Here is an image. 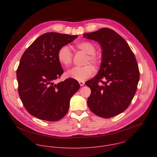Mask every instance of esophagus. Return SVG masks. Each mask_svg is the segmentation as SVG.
Returning <instances> with one entry per match:
<instances>
[{"label":"esophagus","mask_w":157,"mask_h":157,"mask_svg":"<svg viewBox=\"0 0 157 157\" xmlns=\"http://www.w3.org/2000/svg\"><path fill=\"white\" fill-rule=\"evenodd\" d=\"M79 84H80L81 86H82L84 84V82H83V81H79Z\"/></svg>","instance_id":"34e87169"}]
</instances>
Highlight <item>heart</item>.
<instances>
[{
	"mask_svg": "<svg viewBox=\"0 0 157 157\" xmlns=\"http://www.w3.org/2000/svg\"><path fill=\"white\" fill-rule=\"evenodd\" d=\"M75 47L78 50H80L86 53L84 64H87L82 67H75L66 73V76L75 79L79 81H82L90 78L94 73V70L90 64H92L96 68L102 64L101 56L96 52V48L94 44L88 41H81L75 43ZM57 58L59 63L65 68L69 67L73 62V55L70 48L66 45L61 47L57 53Z\"/></svg>",
	"mask_w": 157,
	"mask_h": 157,
	"instance_id": "obj_1",
	"label": "heart"
}]
</instances>
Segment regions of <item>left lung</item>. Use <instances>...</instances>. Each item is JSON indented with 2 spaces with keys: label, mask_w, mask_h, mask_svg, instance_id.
<instances>
[{
  "label": "left lung",
  "mask_w": 157,
  "mask_h": 157,
  "mask_svg": "<svg viewBox=\"0 0 157 157\" xmlns=\"http://www.w3.org/2000/svg\"><path fill=\"white\" fill-rule=\"evenodd\" d=\"M84 36L98 41L102 50L99 73L85 83L91 90L87 105L96 115L110 118L127 109L137 91V62L127 41L113 30L102 28Z\"/></svg>",
  "instance_id": "obj_1"
}]
</instances>
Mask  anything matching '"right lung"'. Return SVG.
Listing matches in <instances>:
<instances>
[{
  "label": "right lung",
  "mask_w": 157,
  "mask_h": 157,
  "mask_svg": "<svg viewBox=\"0 0 157 157\" xmlns=\"http://www.w3.org/2000/svg\"><path fill=\"white\" fill-rule=\"evenodd\" d=\"M78 35L46 33L36 38L22 55L17 79L18 92L32 116L47 121H57L68 113L71 98L80 85L73 78L55 84L63 70L57 58L59 49Z\"/></svg>",
  "instance_id": "1"
}]
</instances>
